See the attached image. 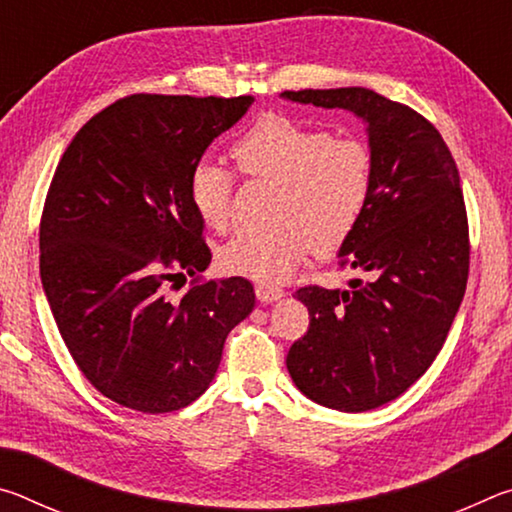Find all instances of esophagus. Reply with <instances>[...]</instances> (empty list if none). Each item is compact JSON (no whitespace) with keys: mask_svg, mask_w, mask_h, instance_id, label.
<instances>
[{"mask_svg":"<svg viewBox=\"0 0 512 512\" xmlns=\"http://www.w3.org/2000/svg\"><path fill=\"white\" fill-rule=\"evenodd\" d=\"M255 293H257V300L259 302H266V305H271V302L280 300L284 296V291L280 287H275V284H257L255 287Z\"/></svg>","mask_w":512,"mask_h":512,"instance_id":"obj_1","label":"esophagus"}]
</instances>
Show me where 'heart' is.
<instances>
[{
  "mask_svg": "<svg viewBox=\"0 0 512 512\" xmlns=\"http://www.w3.org/2000/svg\"><path fill=\"white\" fill-rule=\"evenodd\" d=\"M237 167L277 183L271 230L239 232L219 250L230 273L280 280L311 250L334 253L366 212L372 189V155L361 140L334 137L325 128L268 112L232 144ZM189 203L203 225H230L232 176L219 162L198 160L189 171Z\"/></svg>",
  "mask_w": 512,
  "mask_h": 512,
  "instance_id": "heart-1",
  "label": "heart"
}]
</instances>
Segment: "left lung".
I'll return each instance as SVG.
<instances>
[{
  "label": "left lung",
  "mask_w": 512,
  "mask_h": 512,
  "mask_svg": "<svg viewBox=\"0 0 512 512\" xmlns=\"http://www.w3.org/2000/svg\"><path fill=\"white\" fill-rule=\"evenodd\" d=\"M282 99L341 108L366 124L372 189L341 264L348 289L305 287L309 329L287 368L302 395L363 413L400 397L443 348L461 307L470 241L456 162L440 133L409 106L366 88L282 92Z\"/></svg>",
  "instance_id": "obj_1"
}]
</instances>
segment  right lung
<instances>
[{"label":"right lung","instance_id":"1","mask_svg":"<svg viewBox=\"0 0 512 512\" xmlns=\"http://www.w3.org/2000/svg\"><path fill=\"white\" fill-rule=\"evenodd\" d=\"M253 101L133 94L94 115L58 162L40 221L42 289L85 379L126 409L169 413L201 397L255 307L244 277L167 293L212 259L189 171Z\"/></svg>","mask_w":512,"mask_h":512}]
</instances>
